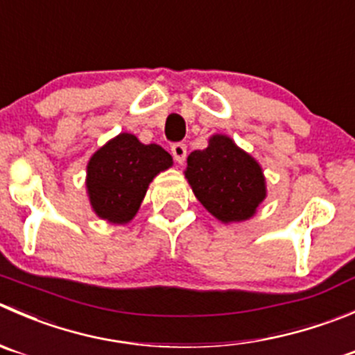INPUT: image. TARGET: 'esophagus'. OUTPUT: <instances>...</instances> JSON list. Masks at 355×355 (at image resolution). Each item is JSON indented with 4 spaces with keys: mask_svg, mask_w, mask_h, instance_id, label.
<instances>
[{
    "mask_svg": "<svg viewBox=\"0 0 355 355\" xmlns=\"http://www.w3.org/2000/svg\"><path fill=\"white\" fill-rule=\"evenodd\" d=\"M171 154H173L175 161L182 164L185 161V156H187V146H185L184 142L173 144V146H171Z\"/></svg>",
    "mask_w": 355,
    "mask_h": 355,
    "instance_id": "34e87169",
    "label": "esophagus"
}]
</instances>
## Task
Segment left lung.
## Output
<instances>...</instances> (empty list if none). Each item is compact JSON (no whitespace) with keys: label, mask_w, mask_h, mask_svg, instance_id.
<instances>
[{"label":"left lung","mask_w":355,"mask_h":355,"mask_svg":"<svg viewBox=\"0 0 355 355\" xmlns=\"http://www.w3.org/2000/svg\"><path fill=\"white\" fill-rule=\"evenodd\" d=\"M185 178L199 202L223 223L251 218L267 196L260 164L227 135H213L206 149L189 154Z\"/></svg>","instance_id":"8db88e82"}]
</instances>
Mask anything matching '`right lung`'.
Here are the masks:
<instances>
[{"label":"right lung","instance_id":"obj_1","mask_svg":"<svg viewBox=\"0 0 355 355\" xmlns=\"http://www.w3.org/2000/svg\"><path fill=\"white\" fill-rule=\"evenodd\" d=\"M171 164L173 159L161 146H146L132 133H119L86 166L92 208L107 222L128 223L139 211L153 178Z\"/></svg>","mask_w":355,"mask_h":355}]
</instances>
